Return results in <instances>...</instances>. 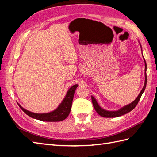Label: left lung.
Listing matches in <instances>:
<instances>
[{
  "label": "left lung",
  "mask_w": 157,
  "mask_h": 157,
  "mask_svg": "<svg viewBox=\"0 0 157 157\" xmlns=\"http://www.w3.org/2000/svg\"><path fill=\"white\" fill-rule=\"evenodd\" d=\"M140 46L141 48V44L140 42ZM142 50V49H141ZM144 58V56H143ZM144 62H145V84L143 89L141 90V91L140 92V94L138 95V96L137 97V98L135 99V100L132 102L131 103L128 104V105L123 107L122 108L118 109V111H107L105 110V109H102L100 106L99 105V104L98 103V102L96 101V99H95L92 96V103H93V106L95 109V110L96 111V112L98 113V115H99L100 116L103 117H105V118H113V117H120L122 116L123 115H125V114L130 112L131 111H132L134 109L136 105L138 103L140 99L143 94L144 92L145 91V89L146 88V84H147V74H146V71H147V64H146V61L144 59Z\"/></svg>",
  "instance_id": "obj_1"
}]
</instances>
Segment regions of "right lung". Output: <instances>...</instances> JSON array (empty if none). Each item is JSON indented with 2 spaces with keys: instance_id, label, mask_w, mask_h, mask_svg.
<instances>
[{
  "instance_id": "obj_1",
  "label": "right lung",
  "mask_w": 157,
  "mask_h": 157,
  "mask_svg": "<svg viewBox=\"0 0 157 157\" xmlns=\"http://www.w3.org/2000/svg\"><path fill=\"white\" fill-rule=\"evenodd\" d=\"M78 84H75L71 86L67 92L63 100L61 103L58 107L54 111L48 113H35L26 110L23 108L20 104L18 105L21 109V110L24 112L28 116L31 118H35V119L39 120L41 121L46 122H59L65 120L69 115L71 106H72V102L74 97V94L75 90L78 87Z\"/></svg>"
}]
</instances>
